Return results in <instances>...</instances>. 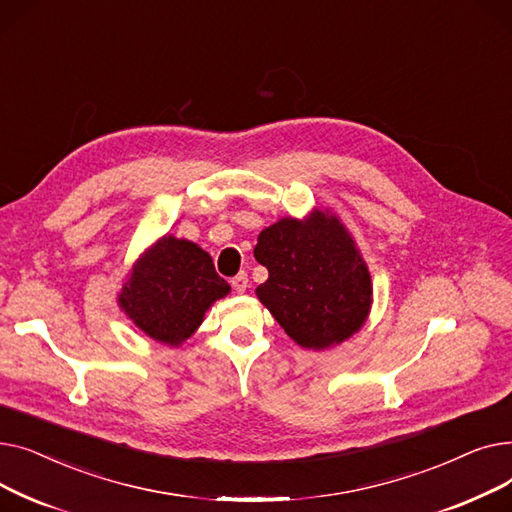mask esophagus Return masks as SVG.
<instances>
[{"label":"esophagus","instance_id":"obj_1","mask_svg":"<svg viewBox=\"0 0 512 512\" xmlns=\"http://www.w3.org/2000/svg\"><path fill=\"white\" fill-rule=\"evenodd\" d=\"M230 284H232L234 292L242 294V292H245V290H247V286H249V278H247V274H245V272H240L238 276H234V278L230 280Z\"/></svg>","mask_w":512,"mask_h":512}]
</instances>
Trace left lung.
Instances as JSON below:
<instances>
[{"instance_id": "left-lung-1", "label": "left lung", "mask_w": 512, "mask_h": 512, "mask_svg": "<svg viewBox=\"0 0 512 512\" xmlns=\"http://www.w3.org/2000/svg\"><path fill=\"white\" fill-rule=\"evenodd\" d=\"M253 255L270 274L257 299L299 346L326 351L365 326L373 305L369 267L330 209L280 218L259 232Z\"/></svg>"}]
</instances>
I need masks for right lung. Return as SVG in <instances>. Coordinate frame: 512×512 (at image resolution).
<instances>
[{"mask_svg":"<svg viewBox=\"0 0 512 512\" xmlns=\"http://www.w3.org/2000/svg\"><path fill=\"white\" fill-rule=\"evenodd\" d=\"M230 284L197 242L159 236L132 263L118 292L120 311L151 340L178 348L203 324Z\"/></svg>","mask_w":512,"mask_h":512,"instance_id":"obj_1","label":"right lung"}]
</instances>
